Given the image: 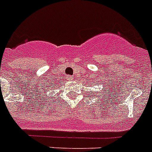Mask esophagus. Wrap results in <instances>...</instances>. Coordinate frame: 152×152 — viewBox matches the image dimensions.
<instances>
[{
	"mask_svg": "<svg viewBox=\"0 0 152 152\" xmlns=\"http://www.w3.org/2000/svg\"><path fill=\"white\" fill-rule=\"evenodd\" d=\"M73 79H74L73 76H68V80H73Z\"/></svg>",
	"mask_w": 152,
	"mask_h": 152,
	"instance_id": "1",
	"label": "esophagus"
}]
</instances>
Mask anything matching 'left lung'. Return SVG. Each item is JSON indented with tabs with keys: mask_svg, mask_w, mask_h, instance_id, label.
Here are the masks:
<instances>
[{
	"mask_svg": "<svg viewBox=\"0 0 152 152\" xmlns=\"http://www.w3.org/2000/svg\"><path fill=\"white\" fill-rule=\"evenodd\" d=\"M101 93H102V92H101ZM103 94H104V93H103ZM101 95H102V94H101ZM107 98H108V97H107ZM107 100H108V99H107Z\"/></svg>",
	"mask_w": 152,
	"mask_h": 152,
	"instance_id": "1",
	"label": "left lung"
}]
</instances>
